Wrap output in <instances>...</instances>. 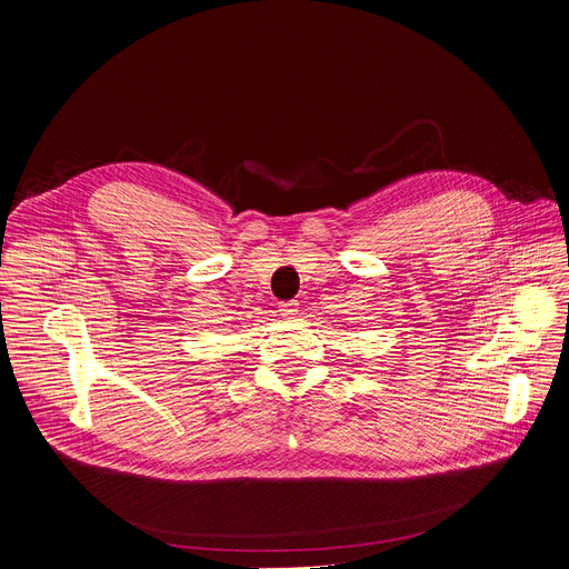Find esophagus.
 Masks as SVG:
<instances>
[{
  "label": "esophagus",
  "mask_w": 569,
  "mask_h": 569,
  "mask_svg": "<svg viewBox=\"0 0 569 569\" xmlns=\"http://www.w3.org/2000/svg\"><path fill=\"white\" fill-rule=\"evenodd\" d=\"M279 313H281L283 318H295V316L299 313V301H297V299L283 301V303H281V308H279Z\"/></svg>",
  "instance_id": "1"
}]
</instances>
